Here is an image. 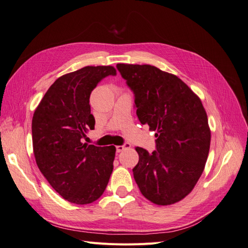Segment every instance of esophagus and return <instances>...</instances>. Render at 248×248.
Instances as JSON below:
<instances>
[{"mask_svg": "<svg viewBox=\"0 0 248 248\" xmlns=\"http://www.w3.org/2000/svg\"><path fill=\"white\" fill-rule=\"evenodd\" d=\"M131 147V145L130 144H128V142H126V144H124L123 146H117L116 147V150H117V152L118 153H120V152H122L123 150H125V149H129Z\"/></svg>", "mask_w": 248, "mask_h": 248, "instance_id": "34e87169", "label": "esophagus"}]
</instances>
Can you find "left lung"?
<instances>
[{"label": "left lung", "instance_id": "obj_1", "mask_svg": "<svg viewBox=\"0 0 248 248\" xmlns=\"http://www.w3.org/2000/svg\"><path fill=\"white\" fill-rule=\"evenodd\" d=\"M134 93L141 124L156 131L157 151L137 147L133 177L147 200L167 206L191 192L205 169L211 131L200 97L175 74L151 65L117 64Z\"/></svg>", "mask_w": 248, "mask_h": 248}]
</instances>
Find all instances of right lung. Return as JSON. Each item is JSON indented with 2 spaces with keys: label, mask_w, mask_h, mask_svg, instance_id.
I'll return each mask as SVG.
<instances>
[{
  "label": "right lung",
  "mask_w": 248,
  "mask_h": 248,
  "mask_svg": "<svg viewBox=\"0 0 248 248\" xmlns=\"http://www.w3.org/2000/svg\"><path fill=\"white\" fill-rule=\"evenodd\" d=\"M112 66H86L60 77L43 96L32 120L36 163L60 196L87 205L106 190L116 147L82 144L95 125L90 95L97 84L116 76Z\"/></svg>",
  "instance_id": "add662e5"
}]
</instances>
